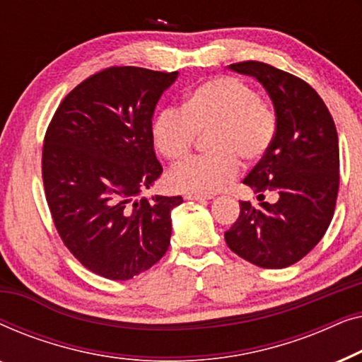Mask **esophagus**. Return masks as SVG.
Wrapping results in <instances>:
<instances>
[{"mask_svg": "<svg viewBox=\"0 0 362 362\" xmlns=\"http://www.w3.org/2000/svg\"><path fill=\"white\" fill-rule=\"evenodd\" d=\"M212 196H206V194H186L185 199L187 201H206V199H211Z\"/></svg>", "mask_w": 362, "mask_h": 362, "instance_id": "obj_1", "label": "esophagus"}]
</instances>
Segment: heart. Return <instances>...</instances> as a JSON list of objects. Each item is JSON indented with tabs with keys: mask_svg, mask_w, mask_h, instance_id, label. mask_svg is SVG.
Instances as JSON below:
<instances>
[{
	"mask_svg": "<svg viewBox=\"0 0 362 362\" xmlns=\"http://www.w3.org/2000/svg\"><path fill=\"white\" fill-rule=\"evenodd\" d=\"M209 153L173 166L168 185L187 194H212L239 175L240 163L265 156L275 140L276 115L249 83L214 77L192 87L182 108L166 107L151 123V140L166 160H180L207 133Z\"/></svg>",
	"mask_w": 362,
	"mask_h": 362,
	"instance_id": "b5f03b06",
	"label": "heart"
}]
</instances>
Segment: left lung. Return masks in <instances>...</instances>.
<instances>
[{
  "mask_svg": "<svg viewBox=\"0 0 362 362\" xmlns=\"http://www.w3.org/2000/svg\"><path fill=\"white\" fill-rule=\"evenodd\" d=\"M230 71L255 77L276 115L270 150L244 180L259 204L240 201V216L226 232L232 252L262 269H285L321 240L334 214L339 187V145L333 117L311 86L259 61L230 64ZM276 190L279 201H261Z\"/></svg>",
  "mask_w": 362,
  "mask_h": 362,
  "instance_id": "1",
  "label": "left lung"
}]
</instances>
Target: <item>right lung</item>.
<instances>
[{"instance_id": "right-lung-1", "label": "right lung", "mask_w": 362, "mask_h": 362, "mask_svg": "<svg viewBox=\"0 0 362 362\" xmlns=\"http://www.w3.org/2000/svg\"><path fill=\"white\" fill-rule=\"evenodd\" d=\"M177 72L108 67L67 93L49 123L42 181L64 245L93 274L130 280L170 247L181 196L138 199L163 168L151 118Z\"/></svg>"}]
</instances>
